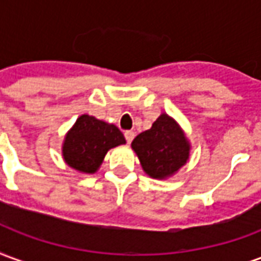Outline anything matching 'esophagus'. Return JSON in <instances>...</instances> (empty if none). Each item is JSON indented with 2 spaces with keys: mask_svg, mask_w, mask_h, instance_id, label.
Returning <instances> with one entry per match:
<instances>
[{
  "mask_svg": "<svg viewBox=\"0 0 261 261\" xmlns=\"http://www.w3.org/2000/svg\"><path fill=\"white\" fill-rule=\"evenodd\" d=\"M134 136H136V134H134V131H125V133H124L125 141L130 144V142L133 141V140H134Z\"/></svg>",
  "mask_w": 261,
  "mask_h": 261,
  "instance_id": "34e87169",
  "label": "esophagus"
}]
</instances>
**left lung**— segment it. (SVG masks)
I'll return each instance as SVG.
<instances>
[{
  "label": "left lung",
  "mask_w": 261,
  "mask_h": 261,
  "mask_svg": "<svg viewBox=\"0 0 261 261\" xmlns=\"http://www.w3.org/2000/svg\"><path fill=\"white\" fill-rule=\"evenodd\" d=\"M131 147L142 169L155 179H165L180 169L189 159L190 145L175 120L161 114L149 130L134 138Z\"/></svg>",
  "instance_id": "8db88e82"
}]
</instances>
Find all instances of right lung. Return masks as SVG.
<instances>
[{
    "mask_svg": "<svg viewBox=\"0 0 261 261\" xmlns=\"http://www.w3.org/2000/svg\"><path fill=\"white\" fill-rule=\"evenodd\" d=\"M121 144H125L124 136L116 125L82 114L65 137L63 155L71 168L93 173L109 149Z\"/></svg>",
    "mask_w": 261,
    "mask_h": 261,
    "instance_id": "add662e5",
    "label": "right lung"
}]
</instances>
